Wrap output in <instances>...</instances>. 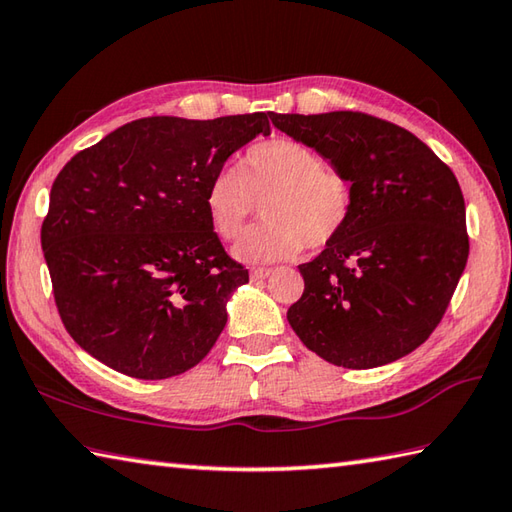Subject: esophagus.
I'll return each instance as SVG.
<instances>
[{
  "label": "esophagus",
  "mask_w": 512,
  "mask_h": 512,
  "mask_svg": "<svg viewBox=\"0 0 512 512\" xmlns=\"http://www.w3.org/2000/svg\"><path fill=\"white\" fill-rule=\"evenodd\" d=\"M269 276H272V269H265V267H256V269H252V272H249V278H252L254 283L265 281V278H269Z\"/></svg>",
  "instance_id": "obj_1"
}]
</instances>
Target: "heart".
<instances>
[{
	"label": "heart",
	"mask_w": 512,
	"mask_h": 512,
	"mask_svg": "<svg viewBox=\"0 0 512 512\" xmlns=\"http://www.w3.org/2000/svg\"><path fill=\"white\" fill-rule=\"evenodd\" d=\"M258 202L267 223L249 231L234 254L245 263H274L303 245L321 249L332 243L350 216L352 191L307 144L274 138L249 149L240 171H218L205 189L211 227L225 240L243 234Z\"/></svg>",
	"instance_id": "heart-1"
}]
</instances>
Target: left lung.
<instances>
[{
  "label": "left lung",
  "instance_id": "left-lung-1",
  "mask_svg": "<svg viewBox=\"0 0 512 512\" xmlns=\"http://www.w3.org/2000/svg\"><path fill=\"white\" fill-rule=\"evenodd\" d=\"M350 182L347 223L310 263L287 310L298 339L327 363H392L439 325L468 260L461 187L414 133L365 113H272Z\"/></svg>",
  "mask_w": 512,
  "mask_h": 512
}]
</instances>
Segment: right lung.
<instances>
[{
    "label": "right lung",
    "instance_id": "right-lung-1",
    "mask_svg": "<svg viewBox=\"0 0 512 512\" xmlns=\"http://www.w3.org/2000/svg\"><path fill=\"white\" fill-rule=\"evenodd\" d=\"M256 136H269L265 113L153 115L66 162L42 249L66 332L93 359L158 381L209 354L249 272L220 245L205 189Z\"/></svg>",
    "mask_w": 512,
    "mask_h": 512
}]
</instances>
